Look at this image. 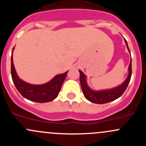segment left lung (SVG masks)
Masks as SVG:
<instances>
[{"label":"left lung","instance_id":"1","mask_svg":"<svg viewBox=\"0 0 146 146\" xmlns=\"http://www.w3.org/2000/svg\"><path fill=\"white\" fill-rule=\"evenodd\" d=\"M125 42H126V44L128 49L130 51L126 39H125ZM79 72H80V85H81L82 90L85 98L91 102L95 103V104H105V103L110 102L117 100L119 97L121 96L123 92H124V91L126 90V88H127L128 85H129V82H130L131 77V59L130 64H129V73L127 78L126 79V80L123 82V83L121 85H120V86L117 87L116 88H114V89L102 91L92 90L91 89H90L89 87L87 85L85 75L80 70H79Z\"/></svg>","mask_w":146,"mask_h":146}]
</instances>
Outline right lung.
Wrapping results in <instances>:
<instances>
[{
    "mask_svg": "<svg viewBox=\"0 0 146 146\" xmlns=\"http://www.w3.org/2000/svg\"><path fill=\"white\" fill-rule=\"evenodd\" d=\"M13 51L11 56V76L13 81L19 92L26 99L39 103L48 102L56 98L68 71L62 74L57 75L51 81L44 85H36L27 83L20 80L16 73L13 61Z\"/></svg>",
    "mask_w": 146,
    "mask_h": 146,
    "instance_id": "add662e5",
    "label": "right lung"
}]
</instances>
